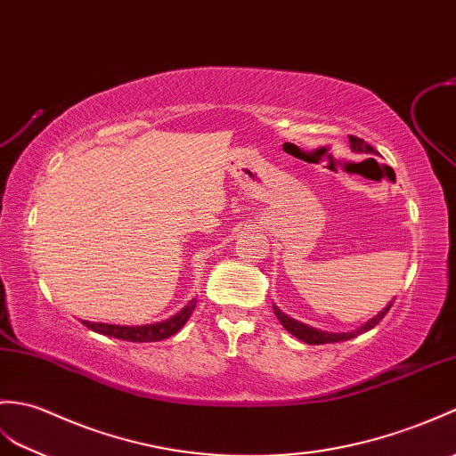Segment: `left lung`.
Here are the masks:
<instances>
[{"instance_id": "left-lung-1", "label": "left lung", "mask_w": 456, "mask_h": 456, "mask_svg": "<svg viewBox=\"0 0 456 456\" xmlns=\"http://www.w3.org/2000/svg\"><path fill=\"white\" fill-rule=\"evenodd\" d=\"M349 137V147H352L354 153H362V155H377V151L373 150L371 145L365 143L362 137H355V135H347ZM390 306H393V301H390L383 311H379L373 319H369L363 326H359L357 330L352 332H324L319 330V328H313L309 324H303L299 321L291 319L289 314H285L281 309H278L276 305H273V314L278 316V321L281 322V326L288 330L289 334H293L295 338H299L305 344H311V346H319V344H334V342H346V340H352V338L363 334L367 330H371L375 328L380 321H383V316L390 311Z\"/></svg>"}]
</instances>
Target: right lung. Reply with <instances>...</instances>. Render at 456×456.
Returning <instances> with one entry per match:
<instances>
[{"label":"right lung","instance_id":"add662e5","mask_svg":"<svg viewBox=\"0 0 456 456\" xmlns=\"http://www.w3.org/2000/svg\"><path fill=\"white\" fill-rule=\"evenodd\" d=\"M196 303H198L196 299L188 301L176 314L168 316L167 321L153 322V324L122 326V324H104V322H89V321H81V322L87 328H91L93 332L116 338V340H124V342H161V340H165V338H171L173 334H176L180 328H183L188 322Z\"/></svg>","mask_w":456,"mask_h":456}]
</instances>
